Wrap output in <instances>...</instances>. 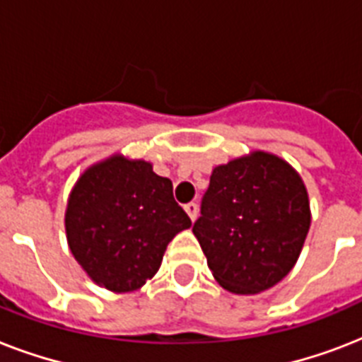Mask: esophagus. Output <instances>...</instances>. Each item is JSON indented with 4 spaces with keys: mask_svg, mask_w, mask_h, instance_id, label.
Segmentation results:
<instances>
[{
    "mask_svg": "<svg viewBox=\"0 0 362 362\" xmlns=\"http://www.w3.org/2000/svg\"><path fill=\"white\" fill-rule=\"evenodd\" d=\"M184 210H186L187 216H189V220H192V221L197 220V216H199V206H197V203H187V204H184Z\"/></svg>",
    "mask_w": 362,
    "mask_h": 362,
    "instance_id": "esophagus-1",
    "label": "esophagus"
}]
</instances>
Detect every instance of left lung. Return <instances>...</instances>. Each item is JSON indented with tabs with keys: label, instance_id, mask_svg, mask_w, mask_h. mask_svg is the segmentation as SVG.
Here are the masks:
<instances>
[{
	"label": "left lung",
	"instance_id": "1",
	"mask_svg": "<svg viewBox=\"0 0 362 362\" xmlns=\"http://www.w3.org/2000/svg\"><path fill=\"white\" fill-rule=\"evenodd\" d=\"M310 223L300 175L280 156L253 150L214 167L193 235L223 289L257 295L291 272Z\"/></svg>",
	"mask_w": 362,
	"mask_h": 362
}]
</instances>
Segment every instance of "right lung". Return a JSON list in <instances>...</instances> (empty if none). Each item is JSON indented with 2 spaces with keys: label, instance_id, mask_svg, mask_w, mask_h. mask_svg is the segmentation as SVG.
Wrapping results in <instances>:
<instances>
[{
  "label": "right lung",
  "instance_id": "right-lung-1",
  "mask_svg": "<svg viewBox=\"0 0 362 362\" xmlns=\"http://www.w3.org/2000/svg\"><path fill=\"white\" fill-rule=\"evenodd\" d=\"M192 220L173 197V182L152 163L112 153L75 182L65 209L67 244L88 278L112 293L152 280L169 242Z\"/></svg>",
  "mask_w": 362,
  "mask_h": 362
}]
</instances>
